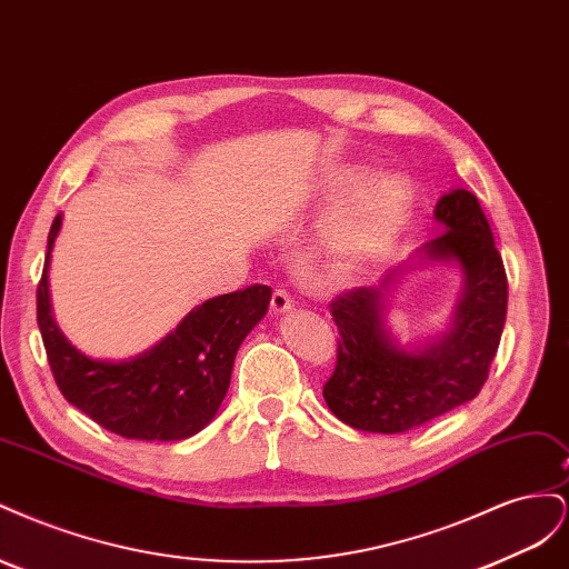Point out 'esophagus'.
Instances as JSON below:
<instances>
[{"label": "esophagus", "mask_w": 569, "mask_h": 569, "mask_svg": "<svg viewBox=\"0 0 569 569\" xmlns=\"http://www.w3.org/2000/svg\"><path fill=\"white\" fill-rule=\"evenodd\" d=\"M289 308H295V299H291L289 291L284 289H274L272 299H270V311L272 313H284Z\"/></svg>", "instance_id": "obj_1"}]
</instances>
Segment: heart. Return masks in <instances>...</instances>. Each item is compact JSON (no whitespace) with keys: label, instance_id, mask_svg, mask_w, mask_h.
I'll list each match as a JSON object with an SVG mask.
<instances>
[{"label":"heart","instance_id":"1","mask_svg":"<svg viewBox=\"0 0 569 569\" xmlns=\"http://www.w3.org/2000/svg\"><path fill=\"white\" fill-rule=\"evenodd\" d=\"M358 182V173L343 170L332 178V192H341ZM410 194L403 182L377 178L363 184L341 206L327 230V253L332 268L349 278L366 263L380 258L403 228Z\"/></svg>","mask_w":569,"mask_h":569}]
</instances>
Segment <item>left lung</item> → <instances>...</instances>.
Instances as JSON below:
<instances>
[{
    "label": "left lung",
    "instance_id": "1",
    "mask_svg": "<svg viewBox=\"0 0 569 569\" xmlns=\"http://www.w3.org/2000/svg\"><path fill=\"white\" fill-rule=\"evenodd\" d=\"M435 218L441 232L425 244V258L458 263L465 274L453 325L441 339L403 349L385 327L396 270L380 287H358L330 303L341 339L322 396L360 432L401 435L472 401L501 343L508 278L485 211L468 189H453L439 199Z\"/></svg>",
    "mask_w": 569,
    "mask_h": 569
}]
</instances>
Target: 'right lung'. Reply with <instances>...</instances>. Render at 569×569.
Listing matches in <instances>:
<instances>
[{
	"label": "right lung",
	"instance_id": "right-lung-1",
	"mask_svg": "<svg viewBox=\"0 0 569 569\" xmlns=\"http://www.w3.org/2000/svg\"><path fill=\"white\" fill-rule=\"evenodd\" d=\"M59 228L61 216L47 237L38 325L63 399L126 439L180 441L201 432L226 399L239 343L266 316L272 289L251 284L209 299L142 356L94 360L71 347L51 318L47 270Z\"/></svg>",
	"mask_w": 569,
	"mask_h": 569
}]
</instances>
